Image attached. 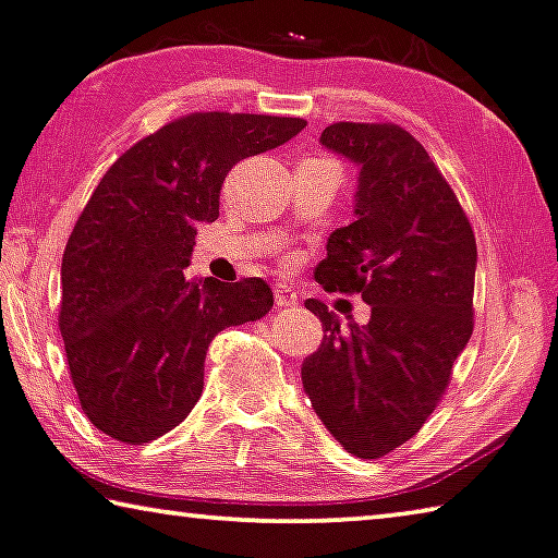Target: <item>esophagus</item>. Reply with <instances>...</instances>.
<instances>
[{"instance_id": "obj_1", "label": "esophagus", "mask_w": 558, "mask_h": 558, "mask_svg": "<svg viewBox=\"0 0 558 558\" xmlns=\"http://www.w3.org/2000/svg\"><path fill=\"white\" fill-rule=\"evenodd\" d=\"M298 303V295L293 288L282 286V282H278L276 286V305L278 307H288V305H295Z\"/></svg>"}]
</instances>
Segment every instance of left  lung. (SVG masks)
<instances>
[{"mask_svg":"<svg viewBox=\"0 0 558 558\" xmlns=\"http://www.w3.org/2000/svg\"><path fill=\"white\" fill-rule=\"evenodd\" d=\"M320 145L361 168L355 220L315 268L326 290L361 293L365 326L340 328L307 298L323 343L303 361L307 398L332 438L380 459L418 434L473 332L476 238L426 149L398 124L336 122Z\"/></svg>","mask_w":558,"mask_h":558,"instance_id":"8db88e82","label":"left lung"}]
</instances>
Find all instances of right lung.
<instances>
[{
  "label": "right lung",
  "instance_id": "obj_1",
  "mask_svg": "<svg viewBox=\"0 0 558 558\" xmlns=\"http://www.w3.org/2000/svg\"><path fill=\"white\" fill-rule=\"evenodd\" d=\"M305 128L301 118L195 112L140 140L105 172L62 255L60 330L87 418L147 444L187 418L222 328L260 320V278L185 280L197 228L220 215L232 165Z\"/></svg>",
  "mask_w": 558,
  "mask_h": 558
}]
</instances>
